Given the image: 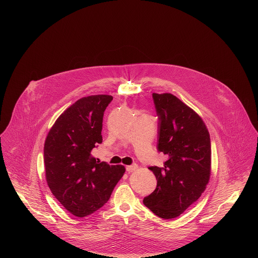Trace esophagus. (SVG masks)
Masks as SVG:
<instances>
[{
	"label": "esophagus",
	"mask_w": 258,
	"mask_h": 258,
	"mask_svg": "<svg viewBox=\"0 0 258 258\" xmlns=\"http://www.w3.org/2000/svg\"><path fill=\"white\" fill-rule=\"evenodd\" d=\"M126 171L128 172V173H131V172H134L137 169V165L136 164H133V165H128V166H126Z\"/></svg>",
	"instance_id": "esophagus-1"
}]
</instances>
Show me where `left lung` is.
<instances>
[{
    "label": "left lung",
    "instance_id": "obj_1",
    "mask_svg": "<svg viewBox=\"0 0 258 258\" xmlns=\"http://www.w3.org/2000/svg\"><path fill=\"white\" fill-rule=\"evenodd\" d=\"M159 117L158 151L167 156L163 167L149 169L157 187L144 205L164 220L179 217L206 189L211 175V140L196 111L172 94H153Z\"/></svg>",
    "mask_w": 258,
    "mask_h": 258
}]
</instances>
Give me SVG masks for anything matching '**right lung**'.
Instances as JSON below:
<instances>
[{"label":"right lung","mask_w":258,"mask_h":258,"mask_svg":"<svg viewBox=\"0 0 258 258\" xmlns=\"http://www.w3.org/2000/svg\"><path fill=\"white\" fill-rule=\"evenodd\" d=\"M108 95L80 98L61 113L44 143L46 182L53 196L75 217L101 208L123 177V165H109L91 152L102 142L103 113Z\"/></svg>","instance_id":"1"}]
</instances>
